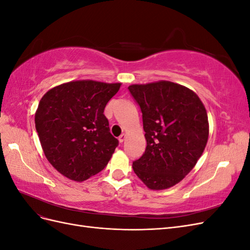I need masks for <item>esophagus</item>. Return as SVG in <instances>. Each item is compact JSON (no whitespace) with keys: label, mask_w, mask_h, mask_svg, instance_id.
<instances>
[{"label":"esophagus","mask_w":250,"mask_h":250,"mask_svg":"<svg viewBox=\"0 0 250 250\" xmlns=\"http://www.w3.org/2000/svg\"><path fill=\"white\" fill-rule=\"evenodd\" d=\"M125 139H126V134H125V133H122V134H121L120 137H119V142H120V143H123V142L125 141Z\"/></svg>","instance_id":"1"}]
</instances>
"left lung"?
<instances>
[{
    "mask_svg": "<svg viewBox=\"0 0 250 250\" xmlns=\"http://www.w3.org/2000/svg\"><path fill=\"white\" fill-rule=\"evenodd\" d=\"M128 89L140 105L147 141L132 163L137 176L151 190H165L195 167L208 139V113L193 90L171 81L132 84Z\"/></svg>",
    "mask_w": 250,
    "mask_h": 250,
    "instance_id": "8db88e82",
    "label": "left lung"
}]
</instances>
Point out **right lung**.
Listing matches in <instances>:
<instances>
[{
	"label": "right lung",
	"mask_w": 250,
	"mask_h": 250,
	"mask_svg": "<svg viewBox=\"0 0 250 250\" xmlns=\"http://www.w3.org/2000/svg\"><path fill=\"white\" fill-rule=\"evenodd\" d=\"M121 83L77 80L51 88L35 112V128L49 163L63 176L83 181L102 171L119 141L104 116Z\"/></svg>",
	"instance_id": "add662e5"
}]
</instances>
